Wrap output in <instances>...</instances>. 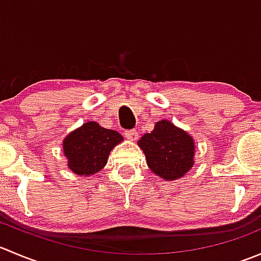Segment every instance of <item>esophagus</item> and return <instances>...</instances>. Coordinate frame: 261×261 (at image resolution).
Masks as SVG:
<instances>
[{
	"label": "esophagus",
	"instance_id": "1",
	"mask_svg": "<svg viewBox=\"0 0 261 261\" xmlns=\"http://www.w3.org/2000/svg\"><path fill=\"white\" fill-rule=\"evenodd\" d=\"M125 136H126V139H128V140L135 141L136 139L139 138V133L136 130H127V131H125Z\"/></svg>",
	"mask_w": 261,
	"mask_h": 261
}]
</instances>
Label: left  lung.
Wrapping results in <instances>:
<instances>
[{
  "mask_svg": "<svg viewBox=\"0 0 261 261\" xmlns=\"http://www.w3.org/2000/svg\"><path fill=\"white\" fill-rule=\"evenodd\" d=\"M138 145L145 154L147 167L162 179H179L194 164L193 139L168 120L158 121Z\"/></svg>",
  "mask_w": 261,
  "mask_h": 261,
  "instance_id": "obj_1",
  "label": "left lung"
}]
</instances>
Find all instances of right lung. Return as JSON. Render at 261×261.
Returning <instances> with one entry per match:
<instances>
[{"label":"right lung","instance_id":"1","mask_svg":"<svg viewBox=\"0 0 261 261\" xmlns=\"http://www.w3.org/2000/svg\"><path fill=\"white\" fill-rule=\"evenodd\" d=\"M122 140L117 131L102 127L94 121L83 123L63 141L68 168L84 177L99 172L107 164L111 150Z\"/></svg>","mask_w":261,"mask_h":261}]
</instances>
